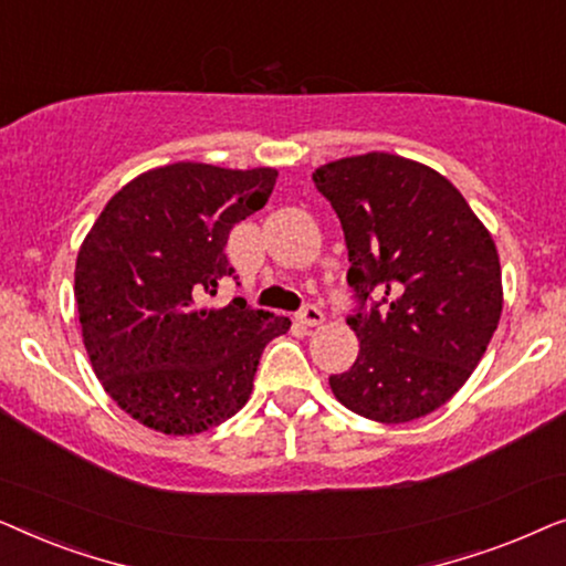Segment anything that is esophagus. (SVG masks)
I'll list each match as a JSON object with an SVG mask.
<instances>
[{"label": "esophagus", "instance_id": "obj_1", "mask_svg": "<svg viewBox=\"0 0 566 566\" xmlns=\"http://www.w3.org/2000/svg\"><path fill=\"white\" fill-rule=\"evenodd\" d=\"M298 322L306 324V327H316V324L324 322L322 308L314 306V304H306V306L298 312Z\"/></svg>", "mask_w": 566, "mask_h": 566}]
</instances>
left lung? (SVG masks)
<instances>
[{"instance_id": "8db88e82", "label": "left lung", "mask_w": 566, "mask_h": 566, "mask_svg": "<svg viewBox=\"0 0 566 566\" xmlns=\"http://www.w3.org/2000/svg\"><path fill=\"white\" fill-rule=\"evenodd\" d=\"M347 244V316L360 339L335 397L368 420L399 424L443 407L467 384L497 329V247L436 169L370 151L312 175Z\"/></svg>"}]
</instances>
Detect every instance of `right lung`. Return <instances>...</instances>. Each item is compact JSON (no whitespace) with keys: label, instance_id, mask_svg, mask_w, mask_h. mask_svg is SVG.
Wrapping results in <instances>:
<instances>
[{"label":"right lung","instance_id":"add662e5","mask_svg":"<svg viewBox=\"0 0 566 566\" xmlns=\"http://www.w3.org/2000/svg\"><path fill=\"white\" fill-rule=\"evenodd\" d=\"M270 167L177 161L115 192L84 239L74 273L92 368L123 412L165 436H198L234 417L260 355L291 322L244 298L206 306L237 277L234 223L273 192Z\"/></svg>","mask_w":566,"mask_h":566}]
</instances>
